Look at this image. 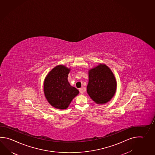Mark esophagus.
<instances>
[{
    "label": "esophagus",
    "instance_id": "1",
    "mask_svg": "<svg viewBox=\"0 0 155 155\" xmlns=\"http://www.w3.org/2000/svg\"><path fill=\"white\" fill-rule=\"evenodd\" d=\"M79 92H80V93L81 94H83V93H84V89H83V88H80L79 89Z\"/></svg>",
    "mask_w": 155,
    "mask_h": 155
}]
</instances>
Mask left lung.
I'll list each match as a JSON object with an SVG mask.
<instances>
[{
	"label": "left lung",
	"mask_w": 155,
	"mask_h": 155,
	"mask_svg": "<svg viewBox=\"0 0 155 155\" xmlns=\"http://www.w3.org/2000/svg\"><path fill=\"white\" fill-rule=\"evenodd\" d=\"M88 78L87 91L92 100L101 105L110 101L117 87V80L110 68L99 63L89 70Z\"/></svg>",
	"instance_id": "obj_1"
}]
</instances>
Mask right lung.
<instances>
[{"instance_id": "right-lung-1", "label": "right lung", "mask_w": 155, "mask_h": 155, "mask_svg": "<svg viewBox=\"0 0 155 155\" xmlns=\"http://www.w3.org/2000/svg\"><path fill=\"white\" fill-rule=\"evenodd\" d=\"M71 68L63 64L54 67L45 77L44 92L45 98L53 107L66 109L73 98L79 94L78 89L68 81Z\"/></svg>"}]
</instances>
